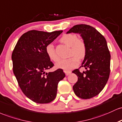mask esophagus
Here are the masks:
<instances>
[{"mask_svg":"<svg viewBox=\"0 0 122 122\" xmlns=\"http://www.w3.org/2000/svg\"><path fill=\"white\" fill-rule=\"evenodd\" d=\"M65 71L66 75L67 76H68V75L70 74L71 73V71Z\"/></svg>","mask_w":122,"mask_h":122,"instance_id":"34e87169","label":"esophagus"}]
</instances>
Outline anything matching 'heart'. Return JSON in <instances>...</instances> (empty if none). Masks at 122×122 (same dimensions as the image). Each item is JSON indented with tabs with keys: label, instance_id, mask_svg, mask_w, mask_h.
<instances>
[{
	"label": "heart",
	"instance_id": "1",
	"mask_svg": "<svg viewBox=\"0 0 122 122\" xmlns=\"http://www.w3.org/2000/svg\"><path fill=\"white\" fill-rule=\"evenodd\" d=\"M61 41L70 47V55H74L69 58L61 59L56 64L57 68H61L65 71H68L76 67L78 63V59H81L84 57L86 54V45L83 40L78 39L75 34H65L61 39ZM46 51L48 56L52 61H57L59 56L56 53L52 44H49L46 47Z\"/></svg>",
	"mask_w": 122,
	"mask_h": 122
}]
</instances>
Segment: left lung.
<instances>
[{
    "mask_svg": "<svg viewBox=\"0 0 122 122\" xmlns=\"http://www.w3.org/2000/svg\"><path fill=\"white\" fill-rule=\"evenodd\" d=\"M71 33L79 34L86 48L81 66L86 71L81 72L76 69L72 71L78 76L73 91L79 98H92L102 92L109 78L111 55L107 41L95 28L87 25L74 26L66 33Z\"/></svg>",
    "mask_w": 122,
    "mask_h": 122,
    "instance_id": "obj_1",
    "label": "left lung"
}]
</instances>
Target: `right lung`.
<instances>
[{
	"mask_svg": "<svg viewBox=\"0 0 122 122\" xmlns=\"http://www.w3.org/2000/svg\"><path fill=\"white\" fill-rule=\"evenodd\" d=\"M62 32L29 31L21 36L14 49V74L25 95L36 103L52 102L56 96L59 82L65 77L61 68L46 72L54 66L46 53V46Z\"/></svg>",
	"mask_w": 122,
	"mask_h": 122,
	"instance_id": "1",
	"label": "right lung"
}]
</instances>
